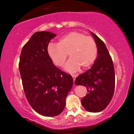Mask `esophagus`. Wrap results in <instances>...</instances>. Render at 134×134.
Listing matches in <instances>:
<instances>
[{
  "label": "esophagus",
  "mask_w": 134,
  "mask_h": 134,
  "mask_svg": "<svg viewBox=\"0 0 134 134\" xmlns=\"http://www.w3.org/2000/svg\"><path fill=\"white\" fill-rule=\"evenodd\" d=\"M72 78H73L74 82L75 79H76V75H72Z\"/></svg>",
  "instance_id": "34e87169"
}]
</instances>
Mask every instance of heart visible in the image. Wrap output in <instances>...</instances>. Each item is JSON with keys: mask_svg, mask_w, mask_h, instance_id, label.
Returning a JSON list of instances; mask_svg holds the SVG:
<instances>
[{"mask_svg": "<svg viewBox=\"0 0 134 134\" xmlns=\"http://www.w3.org/2000/svg\"><path fill=\"white\" fill-rule=\"evenodd\" d=\"M47 51L54 64L59 67L64 65L68 54L70 59L65 69L73 73L79 67L86 69L93 64L98 54V47L93 38L73 31L61 38L57 44L50 43Z\"/></svg>", "mask_w": 134, "mask_h": 134, "instance_id": "obj_1", "label": "heart"}]
</instances>
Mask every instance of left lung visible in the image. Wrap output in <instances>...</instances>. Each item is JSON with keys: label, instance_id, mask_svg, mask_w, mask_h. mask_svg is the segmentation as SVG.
<instances>
[{"label": "left lung", "instance_id": "obj_1", "mask_svg": "<svg viewBox=\"0 0 134 134\" xmlns=\"http://www.w3.org/2000/svg\"><path fill=\"white\" fill-rule=\"evenodd\" d=\"M98 47V56L92 67L77 77L76 85L86 86L87 94L81 99L84 108L90 112L105 109L113 98L115 86V69L111 57L104 42L91 32Z\"/></svg>", "mask_w": 134, "mask_h": 134}]
</instances>
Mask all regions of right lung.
<instances>
[{
    "label": "right lung",
    "mask_w": 134,
    "mask_h": 134,
    "mask_svg": "<svg viewBox=\"0 0 134 134\" xmlns=\"http://www.w3.org/2000/svg\"><path fill=\"white\" fill-rule=\"evenodd\" d=\"M57 35L48 31L34 33L21 50L19 69L27 101L45 116L60 114L73 85L72 76L53 64L48 45Z\"/></svg>",
    "instance_id": "obj_1"
}]
</instances>
